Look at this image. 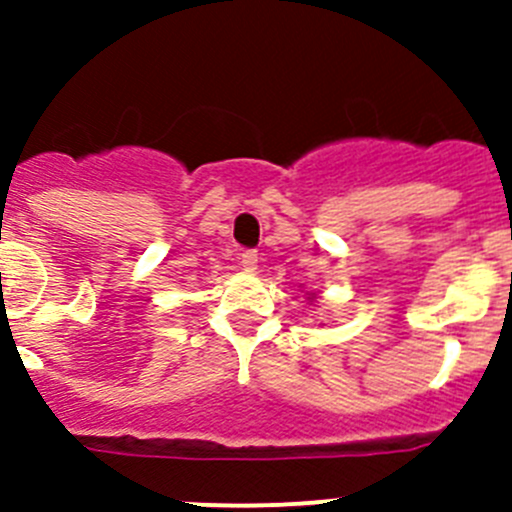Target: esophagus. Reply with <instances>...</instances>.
Segmentation results:
<instances>
[{"mask_svg": "<svg viewBox=\"0 0 512 512\" xmlns=\"http://www.w3.org/2000/svg\"><path fill=\"white\" fill-rule=\"evenodd\" d=\"M241 266L246 271H256V266H259V253L253 251V248H246V251L241 253Z\"/></svg>", "mask_w": 512, "mask_h": 512, "instance_id": "esophagus-1", "label": "esophagus"}]
</instances>
